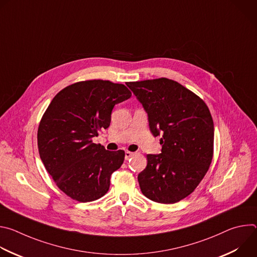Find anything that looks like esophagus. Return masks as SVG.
<instances>
[{
	"label": "esophagus",
	"mask_w": 257,
	"mask_h": 257,
	"mask_svg": "<svg viewBox=\"0 0 257 257\" xmlns=\"http://www.w3.org/2000/svg\"><path fill=\"white\" fill-rule=\"evenodd\" d=\"M133 155H134V154L131 153V152H125V160H126V161L129 160Z\"/></svg>",
	"instance_id": "esophagus-1"
}]
</instances>
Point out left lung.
I'll use <instances>...</instances> for the list:
<instances>
[{
    "label": "left lung",
    "mask_w": 257,
    "mask_h": 257,
    "mask_svg": "<svg viewBox=\"0 0 257 257\" xmlns=\"http://www.w3.org/2000/svg\"><path fill=\"white\" fill-rule=\"evenodd\" d=\"M162 136V153L148 155L137 179L144 196L159 203L187 197L205 176L213 154V121L205 102L180 83L159 78L127 82Z\"/></svg>",
    "instance_id": "obj_1"
}]
</instances>
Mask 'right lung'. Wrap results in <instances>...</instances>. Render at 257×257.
Instances as JSON below:
<instances>
[{
    "mask_svg": "<svg viewBox=\"0 0 257 257\" xmlns=\"http://www.w3.org/2000/svg\"><path fill=\"white\" fill-rule=\"evenodd\" d=\"M131 96L124 84L88 80L69 85L51 101L38 131L41 160L69 197L89 202L103 196L124 151L109 152L92 142L111 123L115 104Z\"/></svg>",
    "mask_w": 257,
    "mask_h": 257,
    "instance_id": "1",
    "label": "right lung"
}]
</instances>
